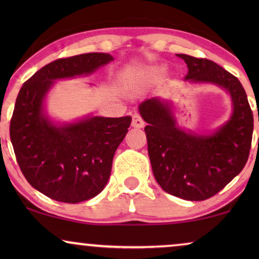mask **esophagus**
<instances>
[{
    "mask_svg": "<svg viewBox=\"0 0 259 259\" xmlns=\"http://www.w3.org/2000/svg\"><path fill=\"white\" fill-rule=\"evenodd\" d=\"M145 125L144 120L141 116L138 114V113H136V114L133 115V119H132V126L134 127V128H143Z\"/></svg>",
    "mask_w": 259,
    "mask_h": 259,
    "instance_id": "esophagus-1",
    "label": "esophagus"
}]
</instances>
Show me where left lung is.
<instances>
[{
    "label": "left lung",
    "mask_w": 259,
    "mask_h": 259,
    "mask_svg": "<svg viewBox=\"0 0 259 259\" xmlns=\"http://www.w3.org/2000/svg\"><path fill=\"white\" fill-rule=\"evenodd\" d=\"M187 65L185 80L212 83L230 94L232 114L210 134L180 128L171 102L146 99L139 113L145 127L154 178L161 189L185 200H205L224 189L245 166L253 132V115L236 76L207 59L177 54Z\"/></svg>",
    "instance_id": "left-lung-1"
}]
</instances>
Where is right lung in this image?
I'll list each match as a JSON object with an SVG mask.
<instances>
[{
    "instance_id": "1",
    "label": "right lung",
    "mask_w": 259,
    "mask_h": 259,
    "mask_svg": "<svg viewBox=\"0 0 259 259\" xmlns=\"http://www.w3.org/2000/svg\"><path fill=\"white\" fill-rule=\"evenodd\" d=\"M111 61L106 53L55 60L19 92L9 128L16 160L27 182L52 199L75 204L104 190L132 118L88 115L56 123L45 111L48 92L56 80L90 75Z\"/></svg>"
}]
</instances>
